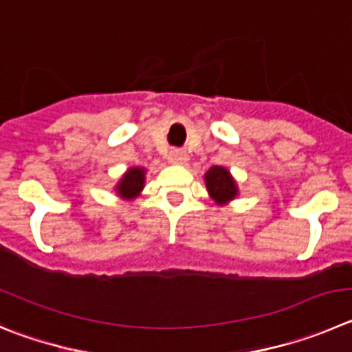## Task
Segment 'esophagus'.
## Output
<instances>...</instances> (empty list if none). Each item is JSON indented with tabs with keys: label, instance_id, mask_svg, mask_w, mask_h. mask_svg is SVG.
<instances>
[{
	"label": "esophagus",
	"instance_id": "34e87169",
	"mask_svg": "<svg viewBox=\"0 0 352 352\" xmlns=\"http://www.w3.org/2000/svg\"><path fill=\"white\" fill-rule=\"evenodd\" d=\"M188 154L184 153V151H180V148H173V151H170L168 154V161L172 164H184L188 163Z\"/></svg>",
	"mask_w": 352,
	"mask_h": 352
}]
</instances>
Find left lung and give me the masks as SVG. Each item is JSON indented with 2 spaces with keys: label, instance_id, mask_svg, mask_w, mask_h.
<instances>
[{
  "label": "left lung",
  "instance_id": "left-lung-1",
  "mask_svg": "<svg viewBox=\"0 0 352 352\" xmlns=\"http://www.w3.org/2000/svg\"><path fill=\"white\" fill-rule=\"evenodd\" d=\"M205 186L217 205H228L239 196V184L224 166H212L205 173Z\"/></svg>",
  "mask_w": 352,
  "mask_h": 352
}]
</instances>
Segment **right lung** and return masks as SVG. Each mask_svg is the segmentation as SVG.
Wrapping results in <instances>:
<instances>
[{"label": "right lung", "instance_id": "obj_1", "mask_svg": "<svg viewBox=\"0 0 352 352\" xmlns=\"http://www.w3.org/2000/svg\"><path fill=\"white\" fill-rule=\"evenodd\" d=\"M145 173H147V170L144 166H131L119 179L113 191L119 195V198L126 199V201H131V199L138 198L145 188Z\"/></svg>", "mask_w": 352, "mask_h": 352}]
</instances>
